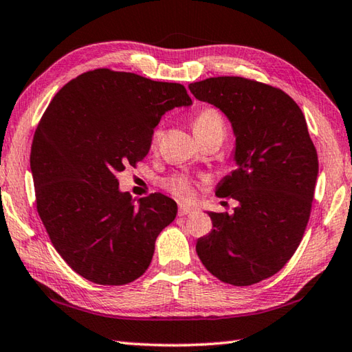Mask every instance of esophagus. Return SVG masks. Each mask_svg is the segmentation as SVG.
<instances>
[{
    "mask_svg": "<svg viewBox=\"0 0 352 352\" xmlns=\"http://www.w3.org/2000/svg\"><path fill=\"white\" fill-rule=\"evenodd\" d=\"M192 213H195V209L194 208H188V206H180V209H178V215H180V217L192 215Z\"/></svg>",
    "mask_w": 352,
    "mask_h": 352,
    "instance_id": "34e87169",
    "label": "esophagus"
}]
</instances>
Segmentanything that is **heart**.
I'll use <instances>...</instances> for the list:
<instances>
[{
	"mask_svg": "<svg viewBox=\"0 0 352 352\" xmlns=\"http://www.w3.org/2000/svg\"><path fill=\"white\" fill-rule=\"evenodd\" d=\"M194 133L197 137H206V135H213V134L224 137L226 120L223 114L215 108H203L194 119ZM160 134H162L160 129H155V133L153 135L154 146L158 143V140H160ZM164 186H166V189L169 192H172L175 197L182 199H190L194 197V192H195L194 183H192L190 178L182 174L172 175L170 178H168Z\"/></svg>",
	"mask_w": 352,
	"mask_h": 352,
	"instance_id": "1",
	"label": "heart"
}]
</instances>
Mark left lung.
Here are the masks:
<instances>
[{
  "label": "left lung",
  "instance_id": "left-lung-1",
  "mask_svg": "<svg viewBox=\"0 0 352 352\" xmlns=\"http://www.w3.org/2000/svg\"><path fill=\"white\" fill-rule=\"evenodd\" d=\"M227 116L236 137V169L217 188L238 201L232 215L208 212L212 232L197 241L203 265L226 284L247 287L276 274L307 229L318 153L304 113L282 89L239 76L189 85Z\"/></svg>",
  "mask_w": 352,
  "mask_h": 352
}]
</instances>
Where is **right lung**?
Wrapping results in <instances>:
<instances>
[{"label":"right lung","mask_w":352,"mask_h":352,"mask_svg":"<svg viewBox=\"0 0 352 352\" xmlns=\"http://www.w3.org/2000/svg\"><path fill=\"white\" fill-rule=\"evenodd\" d=\"M190 103L182 84L98 68L47 107L30 153L36 209L53 247L82 278L125 285L148 270L177 203L158 192L135 203L119 190L117 174L146 157L164 113Z\"/></svg>","instance_id":"right-lung-1"}]
</instances>
